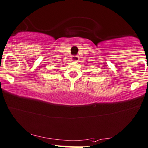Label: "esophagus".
<instances>
[{
  "mask_svg": "<svg viewBox=\"0 0 148 148\" xmlns=\"http://www.w3.org/2000/svg\"><path fill=\"white\" fill-rule=\"evenodd\" d=\"M72 58H73V59L77 60L78 58H79V56H76H76H72Z\"/></svg>",
  "mask_w": 148,
  "mask_h": 148,
  "instance_id": "1",
  "label": "esophagus"
}]
</instances>
